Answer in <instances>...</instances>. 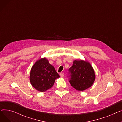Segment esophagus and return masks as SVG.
<instances>
[{
  "mask_svg": "<svg viewBox=\"0 0 122 122\" xmlns=\"http://www.w3.org/2000/svg\"><path fill=\"white\" fill-rule=\"evenodd\" d=\"M60 76H61V77H63V76H64V73H60Z\"/></svg>",
  "mask_w": 122,
  "mask_h": 122,
  "instance_id": "esophagus-1",
  "label": "esophagus"
}]
</instances>
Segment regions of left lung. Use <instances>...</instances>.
<instances>
[{"label": "left lung", "instance_id": "obj_1", "mask_svg": "<svg viewBox=\"0 0 122 122\" xmlns=\"http://www.w3.org/2000/svg\"><path fill=\"white\" fill-rule=\"evenodd\" d=\"M71 85L79 91H83L92 86L95 79L94 70L87 60H75L69 69Z\"/></svg>", "mask_w": 122, "mask_h": 122}]
</instances>
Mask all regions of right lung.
<instances>
[{"mask_svg":"<svg viewBox=\"0 0 122 122\" xmlns=\"http://www.w3.org/2000/svg\"><path fill=\"white\" fill-rule=\"evenodd\" d=\"M59 77L54 67L44 57L36 60L31 67L30 81L32 86L42 92L52 87L55 80Z\"/></svg>","mask_w":122,"mask_h":122,"instance_id":"right-lung-1","label":"right lung"}]
</instances>
